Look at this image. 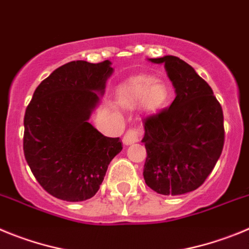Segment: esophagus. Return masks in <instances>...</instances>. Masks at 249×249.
<instances>
[{
    "mask_svg": "<svg viewBox=\"0 0 249 249\" xmlns=\"http://www.w3.org/2000/svg\"><path fill=\"white\" fill-rule=\"evenodd\" d=\"M139 136H140V131L136 129H130L125 133L124 138H123V144L124 145H131L135 144L139 141Z\"/></svg>",
    "mask_w": 249,
    "mask_h": 249,
    "instance_id": "obj_1",
    "label": "esophagus"
}]
</instances>
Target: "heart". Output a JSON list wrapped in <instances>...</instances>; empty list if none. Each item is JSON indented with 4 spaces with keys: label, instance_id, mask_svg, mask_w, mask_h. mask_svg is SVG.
Listing matches in <instances>:
<instances>
[{
    "label": "heart",
    "instance_id": "b5f03b06",
    "mask_svg": "<svg viewBox=\"0 0 249 249\" xmlns=\"http://www.w3.org/2000/svg\"><path fill=\"white\" fill-rule=\"evenodd\" d=\"M118 98L123 105H136L142 102L147 111H158L167 104L169 88L161 80L147 74L135 75L124 82L118 89Z\"/></svg>",
    "mask_w": 249,
    "mask_h": 249
}]
</instances>
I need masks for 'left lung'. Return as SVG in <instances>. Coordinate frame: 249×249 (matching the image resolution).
I'll return each mask as SVG.
<instances>
[{
	"label": "left lung",
	"instance_id": "obj_1",
	"mask_svg": "<svg viewBox=\"0 0 249 249\" xmlns=\"http://www.w3.org/2000/svg\"><path fill=\"white\" fill-rule=\"evenodd\" d=\"M147 60L163 64L176 97L169 109L145 122L144 180L160 195L187 194L205 182L221 156L222 108L211 87L182 59L163 55Z\"/></svg>",
	"mask_w": 249,
	"mask_h": 249
}]
</instances>
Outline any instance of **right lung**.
Returning <instances> with one entry per match:
<instances>
[{
    "label": "right lung",
    "mask_w": 249,
    "mask_h": 249,
    "mask_svg": "<svg viewBox=\"0 0 249 249\" xmlns=\"http://www.w3.org/2000/svg\"><path fill=\"white\" fill-rule=\"evenodd\" d=\"M113 71L110 60L69 62L37 87L27 107L24 158L39 185L59 200L93 197L122 151L119 138H107L89 123Z\"/></svg>",
    "instance_id": "1"
}]
</instances>
